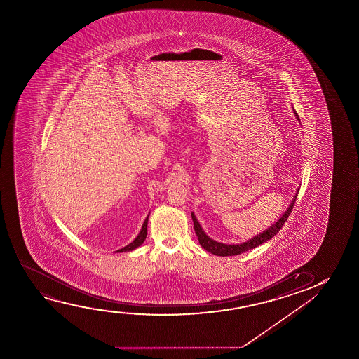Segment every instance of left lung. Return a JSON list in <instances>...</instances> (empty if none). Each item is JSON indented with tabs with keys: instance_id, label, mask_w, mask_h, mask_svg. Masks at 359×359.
Segmentation results:
<instances>
[{
	"instance_id": "left-lung-1",
	"label": "left lung",
	"mask_w": 359,
	"mask_h": 359,
	"mask_svg": "<svg viewBox=\"0 0 359 359\" xmlns=\"http://www.w3.org/2000/svg\"><path fill=\"white\" fill-rule=\"evenodd\" d=\"M294 114L297 118L299 120L298 114L295 113V111ZM298 192H299V190L297 191V194L294 195V198L290 202V207L287 208V211L282 215V217H280L278 221L273 223L270 228H267L266 231H262L260 234H257V236L251 238L249 241H246L245 243H241V244H223V243H218V241H213V239H211V238L207 236L206 233L203 231L201 226H200V223L197 221L196 216H195L194 213H191L192 221H194V228H195L197 239L200 241L202 248H203L205 250L208 251V252L213 254V255L234 256L239 255V254L244 252V251L251 250V249H254L256 246L261 245L262 243L270 241L271 238H273V236L280 231V228H282L285 222H287V218L290 217V212H292L293 207H294V202L295 200H297V196H298Z\"/></svg>"
}]
</instances>
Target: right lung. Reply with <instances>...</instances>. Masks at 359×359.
<instances>
[{
    "instance_id": "1",
    "label": "right lung",
    "mask_w": 359,
    "mask_h": 359,
    "mask_svg": "<svg viewBox=\"0 0 359 359\" xmlns=\"http://www.w3.org/2000/svg\"><path fill=\"white\" fill-rule=\"evenodd\" d=\"M148 217H149V215H148L147 218H146L144 222H143L142 229H141V231L138 233V236H136V239H135L133 243H130L128 245L123 248V249L118 250V252H126V251H133L135 250L136 248H138V246L142 245L143 241H144L146 236H147Z\"/></svg>"
}]
</instances>
